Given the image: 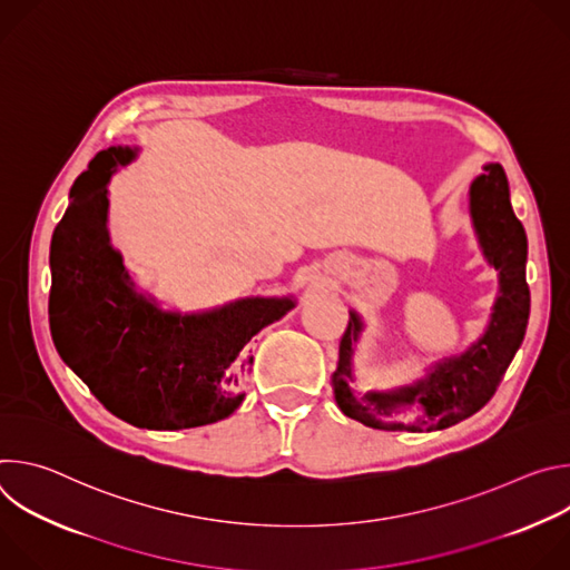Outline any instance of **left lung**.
I'll return each mask as SVG.
<instances>
[{"label":"left lung","instance_id":"left-lung-1","mask_svg":"<svg viewBox=\"0 0 570 570\" xmlns=\"http://www.w3.org/2000/svg\"><path fill=\"white\" fill-rule=\"evenodd\" d=\"M471 218L484 257L501 275V295L487 334L462 356L438 363L415 385L356 396L350 381L352 343L361 332V320L352 313L341 338L338 367L332 374L336 403L347 417L381 431H440L471 417L494 396L523 343L530 317V288L525 282L528 236L514 216L508 176L501 165H487L484 174L473 180ZM417 402L425 409V415L415 425L391 422L399 407Z\"/></svg>","mask_w":570,"mask_h":570}]
</instances>
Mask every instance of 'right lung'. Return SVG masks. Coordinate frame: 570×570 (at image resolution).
I'll use <instances>...</instances> for the list:
<instances>
[{
  "label": "right lung",
  "instance_id": "right-lung-1",
  "mask_svg": "<svg viewBox=\"0 0 570 570\" xmlns=\"http://www.w3.org/2000/svg\"><path fill=\"white\" fill-rule=\"evenodd\" d=\"M130 150H101L51 236L49 330L60 358L115 417L150 431L214 424L243 401L250 341L295 302L248 297L200 315L165 313L130 288L108 246L106 183Z\"/></svg>",
  "mask_w": 570,
  "mask_h": 570
}]
</instances>
